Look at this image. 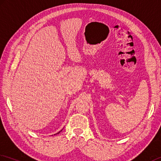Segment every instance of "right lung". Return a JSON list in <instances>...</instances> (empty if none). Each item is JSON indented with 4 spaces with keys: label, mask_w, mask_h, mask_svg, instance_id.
I'll use <instances>...</instances> for the list:
<instances>
[{
    "label": "right lung",
    "mask_w": 161,
    "mask_h": 161,
    "mask_svg": "<svg viewBox=\"0 0 161 161\" xmlns=\"http://www.w3.org/2000/svg\"><path fill=\"white\" fill-rule=\"evenodd\" d=\"M59 132H58V133H59Z\"/></svg>",
    "instance_id": "obj_1"
}]
</instances>
